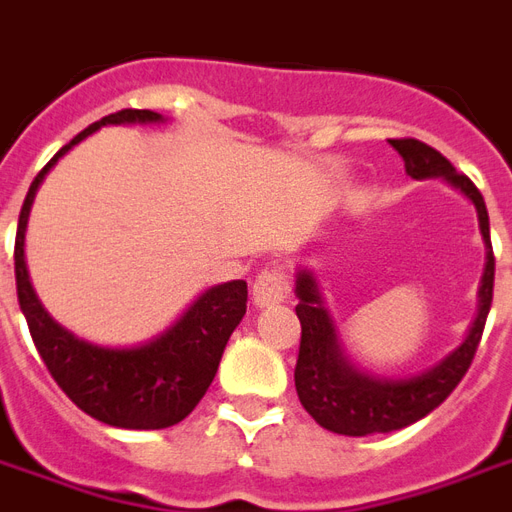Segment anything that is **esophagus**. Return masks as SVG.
Wrapping results in <instances>:
<instances>
[{
	"mask_svg": "<svg viewBox=\"0 0 512 512\" xmlns=\"http://www.w3.org/2000/svg\"><path fill=\"white\" fill-rule=\"evenodd\" d=\"M287 292H290V284H287L284 271H279V268H265L255 279V287H252V303L257 308L276 306V303H284Z\"/></svg>",
	"mask_w": 512,
	"mask_h": 512,
	"instance_id": "1",
	"label": "esophagus"
}]
</instances>
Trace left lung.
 I'll use <instances>...</instances> for the list:
<instances>
[{
    "instance_id": "8db88e82",
    "label": "left lung",
    "mask_w": 512,
    "mask_h": 512,
    "mask_svg": "<svg viewBox=\"0 0 512 512\" xmlns=\"http://www.w3.org/2000/svg\"><path fill=\"white\" fill-rule=\"evenodd\" d=\"M392 147L405 161V174L413 179H443L456 187L478 212L483 244H486V268H483L481 287H478V314L459 346L432 368L416 376L384 378L357 368L346 354L341 335L325 306L322 290L314 271L300 265L295 273V314L300 319V351L295 365V389L300 405L311 413L319 427L365 438L376 432H395L413 421L432 413L462 381L475 349L481 343L483 325L489 317L491 295H494V252L489 236V212L483 204L481 190L470 179L459 174L451 163L419 139H392Z\"/></svg>"
}]
</instances>
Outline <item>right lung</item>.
Returning <instances> with one entry per match:
<instances>
[{"label": "right lung", "mask_w": 512, "mask_h": 512, "mask_svg": "<svg viewBox=\"0 0 512 512\" xmlns=\"http://www.w3.org/2000/svg\"><path fill=\"white\" fill-rule=\"evenodd\" d=\"M134 123L158 126L166 123V117L152 109H123L101 117L99 123L64 144L34 177L15 233V287L39 357L80 411L109 427L166 429L190 416L214 381L225 343L247 314V282L233 279L204 290L174 325L152 335L150 341L136 346H99L69 333L45 311L31 287L23 252L34 195L58 158H64L74 144L96 134L99 128Z\"/></svg>", "instance_id": "add662e5"}]
</instances>
